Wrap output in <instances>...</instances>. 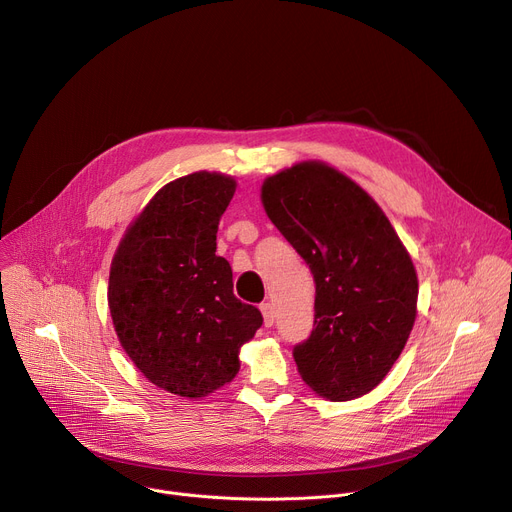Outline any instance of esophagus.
I'll return each instance as SVG.
<instances>
[{
  "mask_svg": "<svg viewBox=\"0 0 512 512\" xmlns=\"http://www.w3.org/2000/svg\"><path fill=\"white\" fill-rule=\"evenodd\" d=\"M261 313H263V323H265V327H271L274 325V319H276V313H274V304L271 302H263L261 306Z\"/></svg>",
  "mask_w": 512,
  "mask_h": 512,
  "instance_id": "esophagus-1",
  "label": "esophagus"
}]
</instances>
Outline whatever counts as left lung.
I'll use <instances>...</instances> for the list:
<instances>
[{
    "label": "left lung",
    "mask_w": 512,
    "mask_h": 512,
    "mask_svg": "<svg viewBox=\"0 0 512 512\" xmlns=\"http://www.w3.org/2000/svg\"><path fill=\"white\" fill-rule=\"evenodd\" d=\"M261 199L315 280L313 331L292 350L302 381L331 401L372 391L416 321L418 278L397 232L368 193L321 162L269 177Z\"/></svg>",
    "instance_id": "obj_1"
}]
</instances>
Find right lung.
<instances>
[{"label": "right lung", "instance_id": "1", "mask_svg": "<svg viewBox=\"0 0 512 512\" xmlns=\"http://www.w3.org/2000/svg\"><path fill=\"white\" fill-rule=\"evenodd\" d=\"M234 181L193 173L164 185L115 253L109 309L127 356L156 387L197 399L230 383L238 348L263 325L232 292L216 232Z\"/></svg>", "mask_w": 512, "mask_h": 512}]
</instances>
